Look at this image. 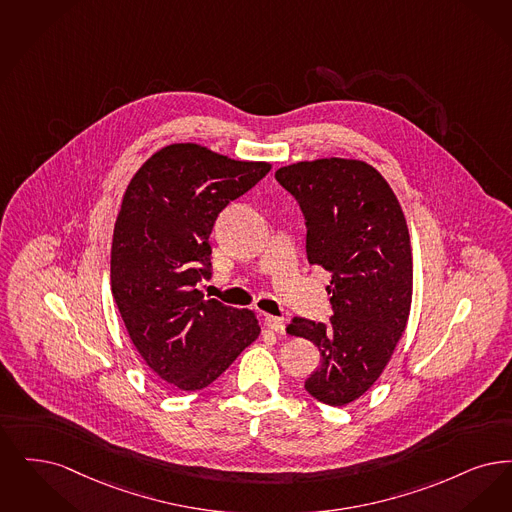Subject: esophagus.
<instances>
[{"instance_id":"34e87169","label":"esophagus","mask_w":512,"mask_h":512,"mask_svg":"<svg viewBox=\"0 0 512 512\" xmlns=\"http://www.w3.org/2000/svg\"><path fill=\"white\" fill-rule=\"evenodd\" d=\"M267 329L273 333H283L285 331V319L283 317H275V315H266L264 317Z\"/></svg>"}]
</instances>
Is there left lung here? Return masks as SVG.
I'll return each mask as SVG.
<instances>
[{
    "instance_id": "1",
    "label": "left lung",
    "mask_w": 512,
    "mask_h": 512,
    "mask_svg": "<svg viewBox=\"0 0 512 512\" xmlns=\"http://www.w3.org/2000/svg\"><path fill=\"white\" fill-rule=\"evenodd\" d=\"M275 179L300 204L308 262L331 273L333 294L327 323L294 317L287 334L319 348L308 394L340 407L375 384L405 331L413 294L407 223L386 179L361 160L298 162Z\"/></svg>"
}]
</instances>
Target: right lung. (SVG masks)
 Returning a JSON list of instances; mask_svg holds the SVG:
<instances>
[{
  "instance_id": "obj_1",
  "label": "right lung",
  "mask_w": 512,
  "mask_h": 512,
  "mask_svg": "<svg viewBox=\"0 0 512 512\" xmlns=\"http://www.w3.org/2000/svg\"><path fill=\"white\" fill-rule=\"evenodd\" d=\"M271 170L195 143L160 149L135 174L114 223L112 298L137 352L172 388H206L250 346L254 313L206 298L220 212Z\"/></svg>"
}]
</instances>
